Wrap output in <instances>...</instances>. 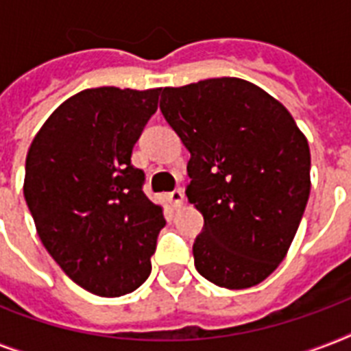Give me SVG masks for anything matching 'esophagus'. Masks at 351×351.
<instances>
[{
  "instance_id": "obj_1",
  "label": "esophagus",
  "mask_w": 351,
  "mask_h": 351,
  "mask_svg": "<svg viewBox=\"0 0 351 351\" xmlns=\"http://www.w3.org/2000/svg\"><path fill=\"white\" fill-rule=\"evenodd\" d=\"M169 202L175 206V208H180L184 204V191L182 189H175V191L169 193Z\"/></svg>"
}]
</instances>
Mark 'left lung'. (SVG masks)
I'll use <instances>...</instances> for the list:
<instances>
[{
	"label": "left lung",
	"instance_id": "1",
	"mask_svg": "<svg viewBox=\"0 0 351 351\" xmlns=\"http://www.w3.org/2000/svg\"><path fill=\"white\" fill-rule=\"evenodd\" d=\"M160 111L191 153L187 198L204 217L195 267L220 288L269 277L310 197V147L288 109L240 78L162 90Z\"/></svg>",
	"mask_w": 351,
	"mask_h": 351
}]
</instances>
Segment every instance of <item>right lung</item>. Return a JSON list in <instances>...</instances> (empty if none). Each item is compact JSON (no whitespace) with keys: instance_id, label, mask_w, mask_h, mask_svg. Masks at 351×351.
Returning a JSON list of instances; mask_svg holds the SVG:
<instances>
[{"instance_id":"add662e5","label":"right lung","mask_w":351,"mask_h":351,"mask_svg":"<svg viewBox=\"0 0 351 351\" xmlns=\"http://www.w3.org/2000/svg\"><path fill=\"white\" fill-rule=\"evenodd\" d=\"M162 89H85L63 101L30 143L23 195L49 255L100 297L131 293L151 273L165 226L131 164Z\"/></svg>"}]
</instances>
